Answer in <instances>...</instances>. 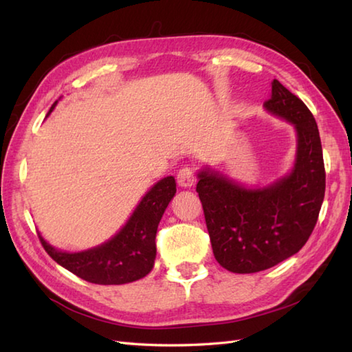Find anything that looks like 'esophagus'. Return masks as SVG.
Here are the masks:
<instances>
[{"mask_svg": "<svg viewBox=\"0 0 352 352\" xmlns=\"http://www.w3.org/2000/svg\"><path fill=\"white\" fill-rule=\"evenodd\" d=\"M177 183L182 188H190V186L195 183V172L192 168H182L177 174Z\"/></svg>", "mask_w": 352, "mask_h": 352, "instance_id": "obj_1", "label": "esophagus"}]
</instances>
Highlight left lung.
Listing matches in <instances>:
<instances>
[{
    "instance_id": "obj_1",
    "label": "left lung",
    "mask_w": 352,
    "mask_h": 352,
    "mask_svg": "<svg viewBox=\"0 0 352 352\" xmlns=\"http://www.w3.org/2000/svg\"><path fill=\"white\" fill-rule=\"evenodd\" d=\"M271 86L265 109L294 124L298 136L290 174L263 189H246L210 169L198 174L197 192L214 258L234 274L265 271L300 251L316 226L325 195L324 155L315 118L278 80Z\"/></svg>"
}]
</instances>
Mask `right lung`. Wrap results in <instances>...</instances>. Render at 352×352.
I'll return each mask as SVG.
<instances>
[{
	"mask_svg": "<svg viewBox=\"0 0 352 352\" xmlns=\"http://www.w3.org/2000/svg\"><path fill=\"white\" fill-rule=\"evenodd\" d=\"M56 104L57 101L51 106L48 115ZM175 186L174 177H166L154 184L121 231L96 248L63 252L52 248L39 236L43 250L58 265L89 283L107 286L144 278L154 266L157 227L175 195Z\"/></svg>",
	"mask_w": 352,
	"mask_h": 352,
	"instance_id": "add662e5",
	"label": "right lung"
}]
</instances>
